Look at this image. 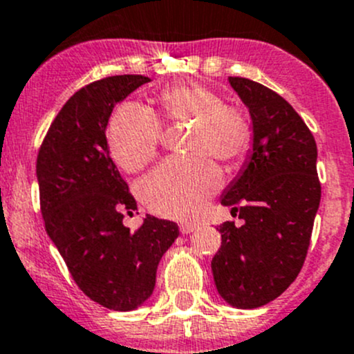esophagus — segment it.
Wrapping results in <instances>:
<instances>
[{
  "label": "esophagus",
  "instance_id": "obj_1",
  "mask_svg": "<svg viewBox=\"0 0 354 354\" xmlns=\"http://www.w3.org/2000/svg\"><path fill=\"white\" fill-rule=\"evenodd\" d=\"M181 234H192L195 230H198V224H193V222H181L180 224Z\"/></svg>",
  "mask_w": 354,
  "mask_h": 354
}]
</instances>
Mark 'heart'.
<instances>
[{
    "label": "heart",
    "instance_id": "1",
    "mask_svg": "<svg viewBox=\"0 0 354 354\" xmlns=\"http://www.w3.org/2000/svg\"><path fill=\"white\" fill-rule=\"evenodd\" d=\"M169 125H189L187 161H167L147 174L139 195L149 210L161 217L187 218L198 214L221 187V169L210 158L239 165L248 154L252 129L248 117L203 84L166 88L158 96ZM161 122L139 103H125L113 113L109 146L115 162L137 173L158 154Z\"/></svg>",
    "mask_w": 354,
    "mask_h": 354
}]
</instances>
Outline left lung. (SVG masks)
Here are the masks:
<instances>
[{"label": "left lung", "mask_w": 354, "mask_h": 354, "mask_svg": "<svg viewBox=\"0 0 354 354\" xmlns=\"http://www.w3.org/2000/svg\"><path fill=\"white\" fill-rule=\"evenodd\" d=\"M229 83L251 115L252 149L221 200L244 224L217 227L212 273L227 304L256 308L280 297L304 266L321 203L317 146L278 93L245 77Z\"/></svg>", "instance_id": "left-lung-1"}]
</instances>
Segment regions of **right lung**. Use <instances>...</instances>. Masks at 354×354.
Listing matches in <instances>:
<instances>
[{
	"instance_id": "1",
	"label": "right lung",
	"mask_w": 354,
	"mask_h": 354,
	"mask_svg": "<svg viewBox=\"0 0 354 354\" xmlns=\"http://www.w3.org/2000/svg\"><path fill=\"white\" fill-rule=\"evenodd\" d=\"M149 81L124 74L81 88L54 118L37 156L47 234L84 295L110 310L146 302L159 261L180 234L174 222L154 215L136 232L124 225V210L137 203L106 142L115 105Z\"/></svg>"
}]
</instances>
